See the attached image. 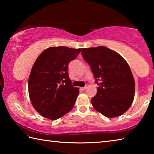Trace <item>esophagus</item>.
Masks as SVG:
<instances>
[{"mask_svg": "<svg viewBox=\"0 0 154 154\" xmlns=\"http://www.w3.org/2000/svg\"><path fill=\"white\" fill-rule=\"evenodd\" d=\"M87 88H88V86H87V85H85V87H83V88H81V89H82V90H86V89H87Z\"/></svg>", "mask_w": 154, "mask_h": 154, "instance_id": "esophagus-1", "label": "esophagus"}]
</instances>
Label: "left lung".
Instances as JSON below:
<instances>
[{
    "label": "left lung",
    "instance_id": "left-lung-1",
    "mask_svg": "<svg viewBox=\"0 0 154 154\" xmlns=\"http://www.w3.org/2000/svg\"><path fill=\"white\" fill-rule=\"evenodd\" d=\"M82 54L98 85L91 100L93 107L107 118L122 116L134 97L135 83L129 65L118 53L106 47L83 48Z\"/></svg>",
    "mask_w": 154,
    "mask_h": 154
}]
</instances>
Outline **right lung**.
<instances>
[{"instance_id": "right-lung-1", "label": "right lung", "mask_w": 154, "mask_h": 154, "mask_svg": "<svg viewBox=\"0 0 154 154\" xmlns=\"http://www.w3.org/2000/svg\"><path fill=\"white\" fill-rule=\"evenodd\" d=\"M81 50L51 47L34 63L28 78V93L33 107L44 118L55 120L74 106L79 91L72 86L68 66Z\"/></svg>"}]
</instances>
